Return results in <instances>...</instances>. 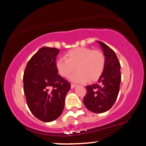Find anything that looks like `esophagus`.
I'll list each match as a JSON object with an SVG mask.
<instances>
[{
    "label": "esophagus",
    "mask_w": 146,
    "mask_h": 146,
    "mask_svg": "<svg viewBox=\"0 0 146 146\" xmlns=\"http://www.w3.org/2000/svg\"><path fill=\"white\" fill-rule=\"evenodd\" d=\"M76 86H77V85H76V84H71V88H75V87H76Z\"/></svg>",
    "instance_id": "34e87169"
}]
</instances>
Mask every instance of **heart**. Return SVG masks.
Returning <instances> with one entry per match:
<instances>
[{
    "mask_svg": "<svg viewBox=\"0 0 146 146\" xmlns=\"http://www.w3.org/2000/svg\"><path fill=\"white\" fill-rule=\"evenodd\" d=\"M65 57L56 61V69L60 76L68 78L76 70V67L78 71L70 77L73 82L85 83L88 80L95 81L104 72L106 59L100 50L88 47L75 48L67 51Z\"/></svg>",
    "mask_w": 146,
    "mask_h": 146,
    "instance_id": "1",
    "label": "heart"
}]
</instances>
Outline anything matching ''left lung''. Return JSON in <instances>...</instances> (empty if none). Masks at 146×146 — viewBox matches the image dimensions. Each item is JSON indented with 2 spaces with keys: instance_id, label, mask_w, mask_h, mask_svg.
<instances>
[{
  "instance_id": "obj_1",
  "label": "left lung",
  "mask_w": 146,
  "mask_h": 146,
  "mask_svg": "<svg viewBox=\"0 0 146 146\" xmlns=\"http://www.w3.org/2000/svg\"><path fill=\"white\" fill-rule=\"evenodd\" d=\"M98 42L104 51L105 67L98 84L86 86L84 104L89 111L101 113L109 110L115 103L120 90L121 73L120 62L113 50L102 42Z\"/></svg>"
}]
</instances>
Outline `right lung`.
Returning a JSON list of instances; mask_svg holds the SVG:
<instances>
[{
  "label": "right lung",
  "mask_w": 146,
  "mask_h": 146,
  "mask_svg": "<svg viewBox=\"0 0 146 146\" xmlns=\"http://www.w3.org/2000/svg\"><path fill=\"white\" fill-rule=\"evenodd\" d=\"M59 49L44 46L26 65L23 91L30 111L43 122H51L62 114L71 85L61 77L56 66Z\"/></svg>",
  "instance_id": "right-lung-1"
}]
</instances>
